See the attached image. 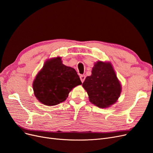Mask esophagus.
<instances>
[{
    "label": "esophagus",
    "instance_id": "esophagus-1",
    "mask_svg": "<svg viewBox=\"0 0 153 153\" xmlns=\"http://www.w3.org/2000/svg\"><path fill=\"white\" fill-rule=\"evenodd\" d=\"M80 79H81V82H84V81L85 80V75H81V76H80Z\"/></svg>",
    "mask_w": 153,
    "mask_h": 153
}]
</instances>
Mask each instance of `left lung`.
Returning a JSON list of instances; mask_svg holds the SVG:
<instances>
[{"label": "left lung", "mask_w": 153, "mask_h": 153, "mask_svg": "<svg viewBox=\"0 0 153 153\" xmlns=\"http://www.w3.org/2000/svg\"><path fill=\"white\" fill-rule=\"evenodd\" d=\"M91 103L101 108L114 104L121 92V86L110 63L97 61L92 74L82 83Z\"/></svg>", "instance_id": "1"}]
</instances>
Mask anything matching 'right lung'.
Masks as SVG:
<instances>
[{
    "instance_id": "add662e5",
    "label": "right lung",
    "mask_w": 153,
    "mask_h": 153,
    "mask_svg": "<svg viewBox=\"0 0 153 153\" xmlns=\"http://www.w3.org/2000/svg\"><path fill=\"white\" fill-rule=\"evenodd\" d=\"M81 84L75 69L64 65L59 57L45 62L33 82V89L38 100L49 106L64 101L72 88Z\"/></svg>"
}]
</instances>
